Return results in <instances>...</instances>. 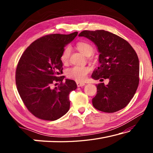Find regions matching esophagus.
<instances>
[{
	"label": "esophagus",
	"instance_id": "obj_1",
	"mask_svg": "<svg viewBox=\"0 0 153 153\" xmlns=\"http://www.w3.org/2000/svg\"><path fill=\"white\" fill-rule=\"evenodd\" d=\"M77 87H82V86H85V84L84 83H82V82H77Z\"/></svg>",
	"mask_w": 153,
	"mask_h": 153
}]
</instances>
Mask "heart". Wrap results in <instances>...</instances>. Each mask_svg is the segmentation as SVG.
<instances>
[{
  "label": "heart",
  "instance_id": "obj_1",
  "mask_svg": "<svg viewBox=\"0 0 153 153\" xmlns=\"http://www.w3.org/2000/svg\"><path fill=\"white\" fill-rule=\"evenodd\" d=\"M77 47L78 50L85 56H91L94 53V48L89 43L81 42L77 44ZM71 53L70 46H67L65 48L61 54V60L63 63H67L69 61V56ZM89 69L86 67L74 66L67 69L66 71V76L68 78L76 80L77 82H83L86 79Z\"/></svg>",
  "mask_w": 153,
  "mask_h": 153
}]
</instances>
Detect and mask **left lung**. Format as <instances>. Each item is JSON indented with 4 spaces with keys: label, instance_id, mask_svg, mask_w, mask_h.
I'll list each match as a JSON object with an SVG mask.
<instances>
[{
    "label": "left lung",
    "instance_id": "1",
    "mask_svg": "<svg viewBox=\"0 0 153 153\" xmlns=\"http://www.w3.org/2000/svg\"><path fill=\"white\" fill-rule=\"evenodd\" d=\"M79 36L94 42L100 53V65L93 71L92 78L109 80L107 85H97L93 106L105 113L122 109L130 102L138 86L140 66L136 51L126 40L107 31L84 30Z\"/></svg>",
    "mask_w": 153,
    "mask_h": 153
}]
</instances>
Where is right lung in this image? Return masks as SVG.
Wrapping results in <instances>:
<instances>
[{
	"label": "right lung",
	"mask_w": 153,
	"mask_h": 153,
	"mask_svg": "<svg viewBox=\"0 0 153 153\" xmlns=\"http://www.w3.org/2000/svg\"><path fill=\"white\" fill-rule=\"evenodd\" d=\"M77 33L43 36L31 44L21 56L15 74L17 88L25 107L36 117L55 121L69 109V94L77 84L68 79L63 82L61 56L65 46ZM55 82L60 84L52 89Z\"/></svg>",
	"instance_id": "add662e5"
}]
</instances>
